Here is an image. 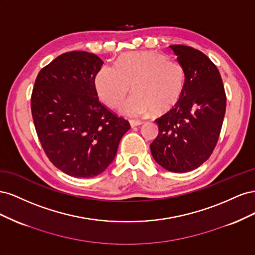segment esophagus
Masks as SVG:
<instances>
[{"instance_id": "34e87169", "label": "esophagus", "mask_w": 255, "mask_h": 255, "mask_svg": "<svg viewBox=\"0 0 255 255\" xmlns=\"http://www.w3.org/2000/svg\"><path fill=\"white\" fill-rule=\"evenodd\" d=\"M142 121H138V120H130L129 121V125L132 128H135V127H138V126H141L142 125Z\"/></svg>"}]
</instances>
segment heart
Instances as JSON below:
<instances>
[{"mask_svg":"<svg viewBox=\"0 0 255 255\" xmlns=\"http://www.w3.org/2000/svg\"><path fill=\"white\" fill-rule=\"evenodd\" d=\"M185 71L181 64L153 51L121 55L115 65L105 64L95 76V87L101 101L118 107L133 90L135 96L123 105L129 117L152 112L161 116L180 102L185 88Z\"/></svg>","mask_w":255,"mask_h":255,"instance_id":"heart-1","label":"heart"}]
</instances>
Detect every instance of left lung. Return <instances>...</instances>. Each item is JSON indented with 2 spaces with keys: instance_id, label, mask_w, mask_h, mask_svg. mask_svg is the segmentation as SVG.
<instances>
[{
  "instance_id": "8db88e82",
  "label": "left lung",
  "mask_w": 255,
  "mask_h": 255,
  "mask_svg": "<svg viewBox=\"0 0 255 255\" xmlns=\"http://www.w3.org/2000/svg\"><path fill=\"white\" fill-rule=\"evenodd\" d=\"M185 71L177 105L157 118L158 135L150 145L153 158L166 170L187 172L208 159L217 144L227 96L217 67L201 51L170 45Z\"/></svg>"
}]
</instances>
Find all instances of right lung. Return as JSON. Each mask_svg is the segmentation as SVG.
<instances>
[{"label":"right lung","instance_id":"obj_1","mask_svg":"<svg viewBox=\"0 0 255 255\" xmlns=\"http://www.w3.org/2000/svg\"><path fill=\"white\" fill-rule=\"evenodd\" d=\"M103 61L96 54H61L38 73L30 110L45 155L74 177L102 173L114 160L129 122L99 101L95 76Z\"/></svg>","mask_w":255,"mask_h":255}]
</instances>
